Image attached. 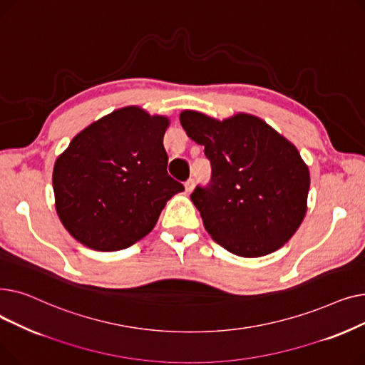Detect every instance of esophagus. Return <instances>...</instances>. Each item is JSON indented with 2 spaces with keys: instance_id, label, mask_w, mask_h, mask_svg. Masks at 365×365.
<instances>
[{
  "instance_id": "1",
  "label": "esophagus",
  "mask_w": 365,
  "mask_h": 365,
  "mask_svg": "<svg viewBox=\"0 0 365 365\" xmlns=\"http://www.w3.org/2000/svg\"><path fill=\"white\" fill-rule=\"evenodd\" d=\"M194 186H195V180H194V179H187V180L185 182V189H186V192H187V194H189V192H192Z\"/></svg>"
}]
</instances>
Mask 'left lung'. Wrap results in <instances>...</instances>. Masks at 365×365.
<instances>
[{
    "label": "left lung",
    "instance_id": "1",
    "mask_svg": "<svg viewBox=\"0 0 365 365\" xmlns=\"http://www.w3.org/2000/svg\"><path fill=\"white\" fill-rule=\"evenodd\" d=\"M180 124L212 164L208 185L190 195L205 231L241 257L281 248L308 210L309 168L297 148L250 113L219 121L183 110Z\"/></svg>",
    "mask_w": 365,
    "mask_h": 365
}]
</instances>
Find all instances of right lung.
Wrapping results in <instances>:
<instances>
[{
	"label": "right lung",
	"mask_w": 365,
	"mask_h": 365,
	"mask_svg": "<svg viewBox=\"0 0 365 365\" xmlns=\"http://www.w3.org/2000/svg\"><path fill=\"white\" fill-rule=\"evenodd\" d=\"M168 124L139 106L121 108L76 134L56 160V212L76 241L117 252L152 231L165 202L185 189L167 173Z\"/></svg>",
	"instance_id": "1"
}]
</instances>
